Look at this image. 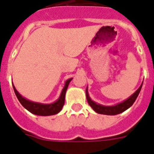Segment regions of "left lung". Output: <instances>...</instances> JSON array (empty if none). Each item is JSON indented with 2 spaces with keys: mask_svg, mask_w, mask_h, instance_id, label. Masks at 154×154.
<instances>
[{
  "mask_svg": "<svg viewBox=\"0 0 154 154\" xmlns=\"http://www.w3.org/2000/svg\"><path fill=\"white\" fill-rule=\"evenodd\" d=\"M143 83L141 84L140 88L134 92V93L129 97L125 101H122L120 103H118L115 105H111V106H105V105H100L97 104L95 101H92L91 98L90 97L89 94H88V88H86V97L88 102L91 107L93 109L94 111H95L98 114L102 115H107V116H115V115L120 114L122 112H125V110L130 108L132 105H133V103L136 101V97H138L139 94H140V91H141L142 86H143Z\"/></svg>",
  "mask_w": 154,
  "mask_h": 154,
  "instance_id": "8db88e82",
  "label": "left lung"
}]
</instances>
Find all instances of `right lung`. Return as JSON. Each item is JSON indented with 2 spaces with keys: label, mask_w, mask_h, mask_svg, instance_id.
<instances>
[{
  "label": "right lung",
  "mask_w": 154,
  "mask_h": 154,
  "mask_svg": "<svg viewBox=\"0 0 154 154\" xmlns=\"http://www.w3.org/2000/svg\"><path fill=\"white\" fill-rule=\"evenodd\" d=\"M72 79L73 78L68 79L67 81L65 82V85H64L63 88L60 95L58 99L56 101H54V102L49 103V104L35 102V101L28 100L27 98L24 97L23 96H21L18 93V91L16 90L15 87L13 85V83L12 85L13 88H14V93H15L16 96L18 97V101H20L21 105L25 109H27L31 113L36 115V116H48L57 114V113H59L61 111V109H62L63 106L64 105V102H65V94H66V90H67L68 85H69V82L71 81Z\"/></svg>",
  "instance_id": "1"
}]
</instances>
